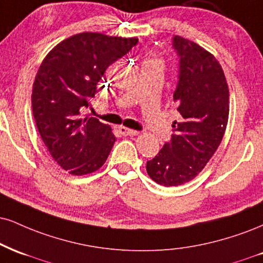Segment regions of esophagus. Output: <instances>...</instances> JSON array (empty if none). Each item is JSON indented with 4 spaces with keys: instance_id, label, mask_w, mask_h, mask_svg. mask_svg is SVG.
<instances>
[{
    "instance_id": "esophagus-1",
    "label": "esophagus",
    "mask_w": 263,
    "mask_h": 263,
    "mask_svg": "<svg viewBox=\"0 0 263 263\" xmlns=\"http://www.w3.org/2000/svg\"><path fill=\"white\" fill-rule=\"evenodd\" d=\"M119 131H120V134L123 135V136H137L138 134H140V132L136 131V129L123 127V126H120Z\"/></svg>"
}]
</instances>
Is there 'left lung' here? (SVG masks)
I'll use <instances>...</instances> for the list:
<instances>
[{"label": "left lung", "instance_id": "1", "mask_svg": "<svg viewBox=\"0 0 263 263\" xmlns=\"http://www.w3.org/2000/svg\"><path fill=\"white\" fill-rule=\"evenodd\" d=\"M179 56V82L174 103L179 121L159 153L147 162V173L159 185L191 181L216 153L229 116V89L222 66L203 47L179 35L173 37Z\"/></svg>", "mask_w": 263, "mask_h": 263}]
</instances>
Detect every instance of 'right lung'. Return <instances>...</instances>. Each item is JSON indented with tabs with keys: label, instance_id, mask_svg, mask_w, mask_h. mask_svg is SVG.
Instances as JSON below:
<instances>
[{
	"label": "right lung",
	"instance_id": "1",
	"mask_svg": "<svg viewBox=\"0 0 263 263\" xmlns=\"http://www.w3.org/2000/svg\"><path fill=\"white\" fill-rule=\"evenodd\" d=\"M137 37L81 33L58 44L43 60L31 93L37 131L55 162L72 175L97 172L116 138L96 118H82L106 68L125 56ZM103 88V87H101Z\"/></svg>",
	"mask_w": 263,
	"mask_h": 263
}]
</instances>
